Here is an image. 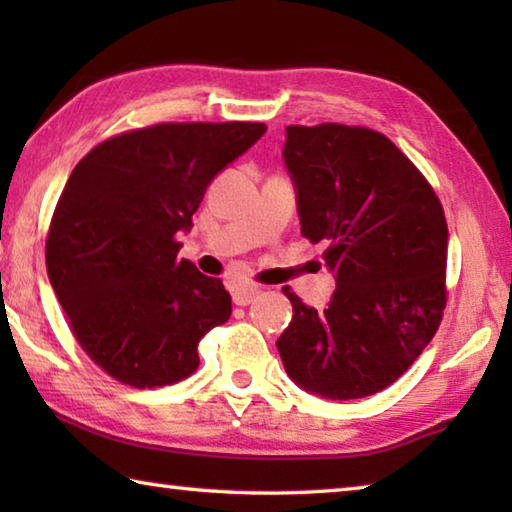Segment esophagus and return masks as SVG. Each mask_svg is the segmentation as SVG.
I'll return each instance as SVG.
<instances>
[{
  "mask_svg": "<svg viewBox=\"0 0 512 512\" xmlns=\"http://www.w3.org/2000/svg\"><path fill=\"white\" fill-rule=\"evenodd\" d=\"M259 296V289L257 287H241L232 291V300H235V305L239 307H246Z\"/></svg>",
  "mask_w": 512,
  "mask_h": 512,
  "instance_id": "1",
  "label": "esophagus"
}]
</instances>
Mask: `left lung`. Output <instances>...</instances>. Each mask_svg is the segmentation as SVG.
Returning <instances> with one entry per match:
<instances>
[{
  "instance_id": "left-lung-1",
  "label": "left lung",
  "mask_w": 512,
  "mask_h": 512,
  "mask_svg": "<svg viewBox=\"0 0 512 512\" xmlns=\"http://www.w3.org/2000/svg\"><path fill=\"white\" fill-rule=\"evenodd\" d=\"M300 232L325 241L336 291L293 307L277 339L287 375L327 400L384 391L427 348L447 305V221L429 180L372 128L287 126Z\"/></svg>"
}]
</instances>
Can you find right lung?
Wrapping results in <instances>:
<instances>
[{
  "label": "right lung",
  "mask_w": 512,
  "mask_h": 512,
  "mask_svg": "<svg viewBox=\"0 0 512 512\" xmlns=\"http://www.w3.org/2000/svg\"><path fill=\"white\" fill-rule=\"evenodd\" d=\"M259 121H167L119 133L76 164L51 216L47 273L83 352L112 379L160 388L198 368L232 314L219 277L178 259V232Z\"/></svg>",
  "instance_id": "1"
}]
</instances>
